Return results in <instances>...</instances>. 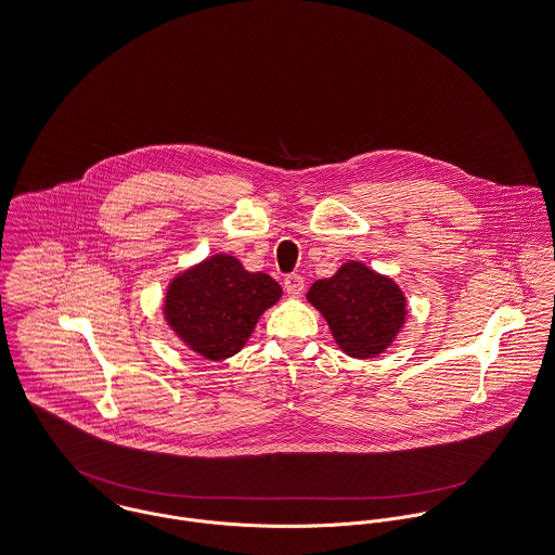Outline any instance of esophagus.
I'll return each instance as SVG.
<instances>
[{"mask_svg": "<svg viewBox=\"0 0 555 555\" xmlns=\"http://www.w3.org/2000/svg\"><path fill=\"white\" fill-rule=\"evenodd\" d=\"M285 292L289 298H299L304 294V279L299 274H289L285 279Z\"/></svg>", "mask_w": 555, "mask_h": 555, "instance_id": "1", "label": "esophagus"}]
</instances>
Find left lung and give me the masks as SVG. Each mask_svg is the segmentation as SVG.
<instances>
[{
  "instance_id": "8db88e82",
  "label": "left lung",
  "mask_w": 555,
  "mask_h": 555,
  "mask_svg": "<svg viewBox=\"0 0 555 555\" xmlns=\"http://www.w3.org/2000/svg\"><path fill=\"white\" fill-rule=\"evenodd\" d=\"M306 299L323 314L341 352L352 359L383 354L408 317L401 287L354 259L344 261L334 276L312 283Z\"/></svg>"
}]
</instances>
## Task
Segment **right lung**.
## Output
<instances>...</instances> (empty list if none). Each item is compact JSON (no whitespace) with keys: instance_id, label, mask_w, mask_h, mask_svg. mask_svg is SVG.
Returning <instances> with one entry per match:
<instances>
[{"instance_id":"add662e5","label":"right lung","mask_w":555,"mask_h":555,"mask_svg":"<svg viewBox=\"0 0 555 555\" xmlns=\"http://www.w3.org/2000/svg\"><path fill=\"white\" fill-rule=\"evenodd\" d=\"M283 296L266 272H249L241 259L215 254L172 276L163 317L175 338L209 361L236 354L259 317Z\"/></svg>"}]
</instances>
